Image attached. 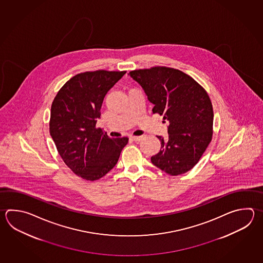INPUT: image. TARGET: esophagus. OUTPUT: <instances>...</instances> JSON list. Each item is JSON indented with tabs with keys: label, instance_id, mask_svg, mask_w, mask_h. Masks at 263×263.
I'll use <instances>...</instances> for the list:
<instances>
[{
	"label": "esophagus",
	"instance_id": "esophagus-1",
	"mask_svg": "<svg viewBox=\"0 0 263 263\" xmlns=\"http://www.w3.org/2000/svg\"><path fill=\"white\" fill-rule=\"evenodd\" d=\"M130 139L134 141H140L142 139V137H138V136H131Z\"/></svg>",
	"mask_w": 263,
	"mask_h": 263
}]
</instances>
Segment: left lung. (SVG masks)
<instances>
[{
  "instance_id": "8db88e82",
  "label": "left lung",
  "mask_w": 263,
  "mask_h": 263,
  "mask_svg": "<svg viewBox=\"0 0 263 263\" xmlns=\"http://www.w3.org/2000/svg\"><path fill=\"white\" fill-rule=\"evenodd\" d=\"M129 76L140 84L153 105V113L168 121L160 151L151 157L155 166L173 176L198 163L213 136L214 111L209 96L190 76L180 70L157 66L134 70Z\"/></svg>"
}]
</instances>
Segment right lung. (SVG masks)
<instances>
[{
    "mask_svg": "<svg viewBox=\"0 0 263 263\" xmlns=\"http://www.w3.org/2000/svg\"><path fill=\"white\" fill-rule=\"evenodd\" d=\"M125 71L78 74L61 88L50 110L49 133L65 165L78 176L96 181L111 171L128 139H110L97 128L104 97Z\"/></svg>",
    "mask_w": 263,
    "mask_h": 263,
    "instance_id": "right-lung-1",
    "label": "right lung"
}]
</instances>
